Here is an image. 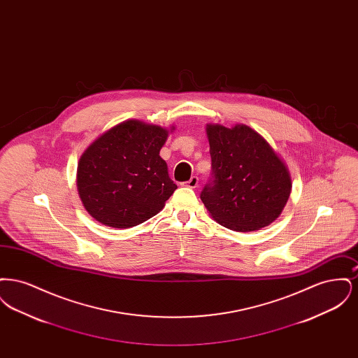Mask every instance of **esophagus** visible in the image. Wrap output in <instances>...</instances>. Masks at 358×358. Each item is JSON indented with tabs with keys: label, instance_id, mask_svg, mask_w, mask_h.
<instances>
[{
	"label": "esophagus",
	"instance_id": "1",
	"mask_svg": "<svg viewBox=\"0 0 358 358\" xmlns=\"http://www.w3.org/2000/svg\"><path fill=\"white\" fill-rule=\"evenodd\" d=\"M187 187H199V177L197 176H193L189 181L187 182Z\"/></svg>",
	"mask_w": 358,
	"mask_h": 358
}]
</instances>
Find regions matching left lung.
I'll return each mask as SVG.
<instances>
[{"label":"left lung","mask_w":358,"mask_h":358,"mask_svg":"<svg viewBox=\"0 0 358 358\" xmlns=\"http://www.w3.org/2000/svg\"><path fill=\"white\" fill-rule=\"evenodd\" d=\"M212 177L200 197L222 227L251 232L279 217L291 193V177L270 143L245 124H206Z\"/></svg>","instance_id":"8db88e82"}]
</instances>
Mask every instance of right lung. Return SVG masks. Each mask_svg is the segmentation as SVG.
<instances>
[{
	"label": "right lung",
	"mask_w": 358,
	"mask_h": 358,
	"mask_svg": "<svg viewBox=\"0 0 358 358\" xmlns=\"http://www.w3.org/2000/svg\"><path fill=\"white\" fill-rule=\"evenodd\" d=\"M168 130L141 120L114 126L95 139L78 164V192L85 210L113 228L155 216L177 185L159 150Z\"/></svg>",
	"instance_id": "add662e5"
}]
</instances>
